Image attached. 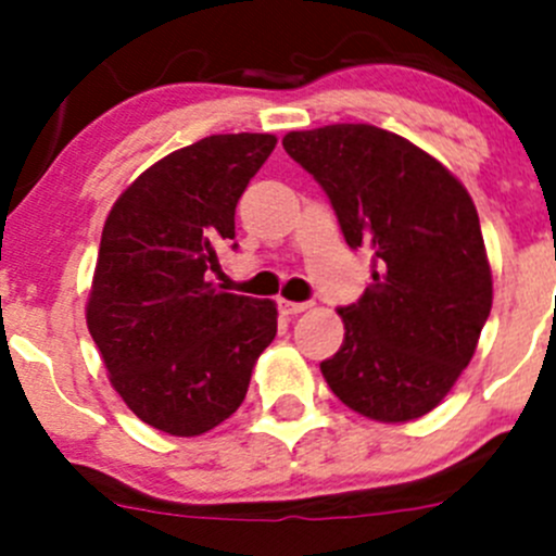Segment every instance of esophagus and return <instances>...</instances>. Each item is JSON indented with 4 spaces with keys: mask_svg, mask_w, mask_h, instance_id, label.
<instances>
[{
    "mask_svg": "<svg viewBox=\"0 0 556 556\" xmlns=\"http://www.w3.org/2000/svg\"><path fill=\"white\" fill-rule=\"evenodd\" d=\"M306 309H309V304H306V301H285V299H279V312L288 314V317H293V314H301V312H306Z\"/></svg>",
    "mask_w": 556,
    "mask_h": 556,
    "instance_id": "1",
    "label": "esophagus"
}]
</instances>
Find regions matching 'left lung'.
<instances>
[{"instance_id":"obj_1","label":"left lung","mask_w":556,"mask_h":556,"mask_svg":"<svg viewBox=\"0 0 556 556\" xmlns=\"http://www.w3.org/2000/svg\"><path fill=\"white\" fill-rule=\"evenodd\" d=\"M328 195L352 250L371 247V285L341 306L344 344L319 363L341 403L379 422L433 412L476 352L492 274L468 190L433 155L368 123L282 139Z\"/></svg>"}]
</instances>
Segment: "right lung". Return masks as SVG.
Instances as JSON below:
<instances>
[{"label":"right lung","instance_id":"obj_1","mask_svg":"<svg viewBox=\"0 0 556 556\" xmlns=\"http://www.w3.org/2000/svg\"><path fill=\"white\" fill-rule=\"evenodd\" d=\"M274 144L271 134H215L174 150L106 217L88 330L117 395L155 430L201 435L231 417L277 336L271 301L210 282L217 247L237 237L239 199Z\"/></svg>","mask_w":556,"mask_h":556}]
</instances>
